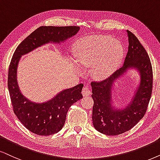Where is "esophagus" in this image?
Returning <instances> with one entry per match:
<instances>
[{
	"instance_id": "obj_1",
	"label": "esophagus",
	"mask_w": 160,
	"mask_h": 160,
	"mask_svg": "<svg viewBox=\"0 0 160 160\" xmlns=\"http://www.w3.org/2000/svg\"><path fill=\"white\" fill-rule=\"evenodd\" d=\"M82 94L83 96H89L91 94V91L88 86H85L82 90Z\"/></svg>"
}]
</instances>
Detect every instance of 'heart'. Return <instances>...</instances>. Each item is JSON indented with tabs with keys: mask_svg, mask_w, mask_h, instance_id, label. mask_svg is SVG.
I'll use <instances>...</instances> for the list:
<instances>
[{
	"mask_svg": "<svg viewBox=\"0 0 160 160\" xmlns=\"http://www.w3.org/2000/svg\"><path fill=\"white\" fill-rule=\"evenodd\" d=\"M74 55L80 66L93 68L95 78L103 80L120 64L123 47L120 41L110 36H91L83 38L76 43Z\"/></svg>",
	"mask_w": 160,
	"mask_h": 160,
	"instance_id": "heart-1",
	"label": "heart"
}]
</instances>
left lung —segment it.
<instances>
[{
	"label": "left lung",
	"instance_id": "8db88e82",
	"mask_svg": "<svg viewBox=\"0 0 160 160\" xmlns=\"http://www.w3.org/2000/svg\"><path fill=\"white\" fill-rule=\"evenodd\" d=\"M126 32L128 47L123 66L106 80L91 83L93 125L108 136L123 134L137 125L146 112L152 92V67L148 54L136 36L128 30ZM129 69L136 70L141 80L130 102L125 107L116 108L112 99L114 83Z\"/></svg>",
	"mask_w": 160,
	"mask_h": 160
}]
</instances>
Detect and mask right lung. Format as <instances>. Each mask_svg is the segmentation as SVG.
Masks as SVG:
<instances>
[{"label": "right lung", "instance_id": "add662e5", "mask_svg": "<svg viewBox=\"0 0 160 160\" xmlns=\"http://www.w3.org/2000/svg\"><path fill=\"white\" fill-rule=\"evenodd\" d=\"M79 26H40L24 39L14 52L8 73V88L13 111L28 130L40 136L58 133L63 127L70 106L82 98L83 85H77L58 93L44 102H35L22 94L17 70L21 56L49 43L60 44L78 33Z\"/></svg>", "mask_w": 160, "mask_h": 160}]
</instances>
